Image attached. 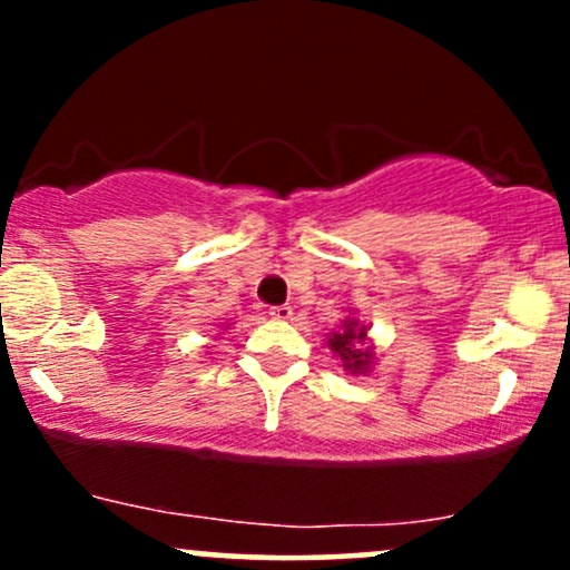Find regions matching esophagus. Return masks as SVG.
I'll return each mask as SVG.
<instances>
[{
    "instance_id": "obj_1",
    "label": "esophagus",
    "mask_w": 570,
    "mask_h": 570,
    "mask_svg": "<svg viewBox=\"0 0 570 570\" xmlns=\"http://www.w3.org/2000/svg\"><path fill=\"white\" fill-rule=\"evenodd\" d=\"M271 316L278 318V322H286V318H292V305H276V307H271Z\"/></svg>"
}]
</instances>
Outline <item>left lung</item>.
Listing matches in <instances>:
<instances>
[{
    "label": "left lung",
    "instance_id": "1",
    "mask_svg": "<svg viewBox=\"0 0 570 570\" xmlns=\"http://www.w3.org/2000/svg\"><path fill=\"white\" fill-rule=\"evenodd\" d=\"M326 337H330L326 345L335 351V356L351 375H367L372 362H375V351L367 345V324L358 322L356 316H348L343 318L337 332H330Z\"/></svg>",
    "mask_w": 570,
    "mask_h": 570
}]
</instances>
